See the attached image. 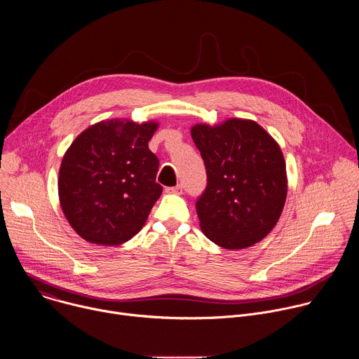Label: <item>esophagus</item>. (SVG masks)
<instances>
[{"instance_id":"esophagus-1","label":"esophagus","mask_w":359,"mask_h":359,"mask_svg":"<svg viewBox=\"0 0 359 359\" xmlns=\"http://www.w3.org/2000/svg\"><path fill=\"white\" fill-rule=\"evenodd\" d=\"M166 191H168V193H173V194H180V193L183 191V187H182V184H177V186L166 187Z\"/></svg>"}]
</instances>
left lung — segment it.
Wrapping results in <instances>:
<instances>
[{
    "label": "left lung",
    "mask_w": 359,
    "mask_h": 359,
    "mask_svg": "<svg viewBox=\"0 0 359 359\" xmlns=\"http://www.w3.org/2000/svg\"><path fill=\"white\" fill-rule=\"evenodd\" d=\"M191 137L208 175L197 197L200 227L229 250L262 241L277 224L287 197V175L277 142L257 123L229 119L196 125Z\"/></svg>",
    "instance_id": "obj_1"
}]
</instances>
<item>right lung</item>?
<instances>
[{"instance_id": "right-lung-1", "label": "right lung", "mask_w": 359, "mask_h": 359, "mask_svg": "<svg viewBox=\"0 0 359 359\" xmlns=\"http://www.w3.org/2000/svg\"><path fill=\"white\" fill-rule=\"evenodd\" d=\"M156 122H99L69 146L60 169L62 212L86 241L118 245L140 231L163 189L147 142Z\"/></svg>"}]
</instances>
